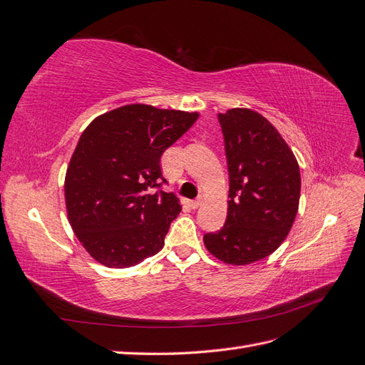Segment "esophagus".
Here are the masks:
<instances>
[{"mask_svg":"<svg viewBox=\"0 0 365 365\" xmlns=\"http://www.w3.org/2000/svg\"><path fill=\"white\" fill-rule=\"evenodd\" d=\"M201 205H202V197H197V200L192 201V207L193 208H197V207H201Z\"/></svg>","mask_w":365,"mask_h":365,"instance_id":"1","label":"esophagus"}]
</instances>
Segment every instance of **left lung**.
<instances>
[{"label":"left lung","instance_id":"left-lung-1","mask_svg":"<svg viewBox=\"0 0 365 365\" xmlns=\"http://www.w3.org/2000/svg\"><path fill=\"white\" fill-rule=\"evenodd\" d=\"M230 175L225 225L204 236L219 260L244 267L268 257L289 235L300 202L294 152L262 114L233 108L219 114Z\"/></svg>","mask_w":365,"mask_h":365}]
</instances>
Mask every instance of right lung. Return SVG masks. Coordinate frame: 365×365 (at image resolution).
I'll list each match as a JSON object with an SVG mask.
<instances>
[{
	"label": "right lung",
	"instance_id": "1",
	"mask_svg": "<svg viewBox=\"0 0 365 365\" xmlns=\"http://www.w3.org/2000/svg\"><path fill=\"white\" fill-rule=\"evenodd\" d=\"M197 113L130 103L96 117L77 141L65 173L68 222L90 256L129 268L157 254L181 204L165 182L163 152Z\"/></svg>",
	"mask_w": 365,
	"mask_h": 365
}]
</instances>
